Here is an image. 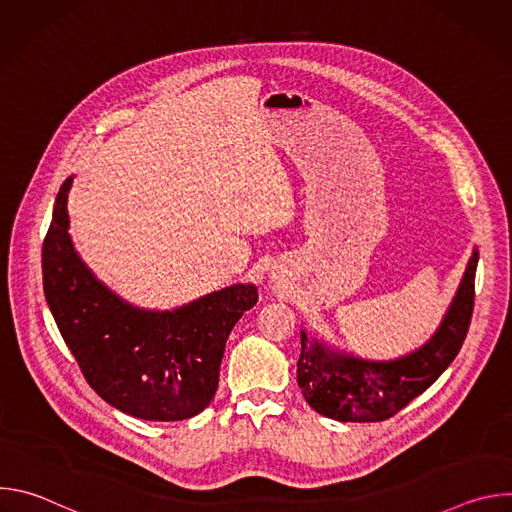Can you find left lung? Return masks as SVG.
Listing matches in <instances>:
<instances>
[{"label": "left lung", "instance_id": "left-lung-1", "mask_svg": "<svg viewBox=\"0 0 512 512\" xmlns=\"http://www.w3.org/2000/svg\"><path fill=\"white\" fill-rule=\"evenodd\" d=\"M474 249L456 296L435 334L415 352L395 360L342 354L302 330L298 385L308 405L336 421H385L421 395L460 352L474 310Z\"/></svg>", "mask_w": 512, "mask_h": 512}]
</instances>
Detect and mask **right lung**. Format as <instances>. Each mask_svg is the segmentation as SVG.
Instances as JSON below:
<instances>
[{
  "mask_svg": "<svg viewBox=\"0 0 512 512\" xmlns=\"http://www.w3.org/2000/svg\"><path fill=\"white\" fill-rule=\"evenodd\" d=\"M64 180L42 247L44 296L87 383L115 409L148 421H180L210 405L227 338L257 304L237 283L172 312L123 302L83 263L68 235Z\"/></svg>",
  "mask_w": 512,
  "mask_h": 512,
  "instance_id": "add662e5",
  "label": "right lung"
}]
</instances>
